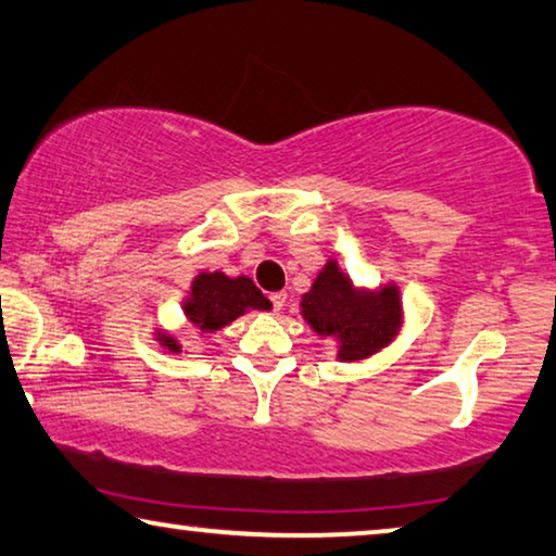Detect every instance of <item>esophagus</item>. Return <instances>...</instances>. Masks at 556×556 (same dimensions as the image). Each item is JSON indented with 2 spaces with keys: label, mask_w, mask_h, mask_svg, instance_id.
<instances>
[{
  "label": "esophagus",
  "mask_w": 556,
  "mask_h": 556,
  "mask_svg": "<svg viewBox=\"0 0 556 556\" xmlns=\"http://www.w3.org/2000/svg\"><path fill=\"white\" fill-rule=\"evenodd\" d=\"M269 302H271V312H281V309H285V304H287V294L285 292L269 294Z\"/></svg>",
  "instance_id": "esophagus-1"
}]
</instances>
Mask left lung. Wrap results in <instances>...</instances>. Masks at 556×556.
I'll list each match as a JSON object with an SVG mask.
<instances>
[{
	"label": "left lung",
	"mask_w": 556,
	"mask_h": 556,
	"mask_svg": "<svg viewBox=\"0 0 556 556\" xmlns=\"http://www.w3.org/2000/svg\"><path fill=\"white\" fill-rule=\"evenodd\" d=\"M302 314L321 337L339 333V358L358 361L376 354L401 326V302L393 287L378 294H364L351 287L337 262H329L302 299Z\"/></svg>",
	"instance_id": "8db88e82"
}]
</instances>
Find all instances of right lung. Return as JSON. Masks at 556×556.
Returning a JSON list of instances; mask_svg holds the SVG:
<instances>
[{
	"instance_id": "obj_1",
	"label": "right lung",
	"mask_w": 556,
	"mask_h": 556,
	"mask_svg": "<svg viewBox=\"0 0 556 556\" xmlns=\"http://www.w3.org/2000/svg\"><path fill=\"white\" fill-rule=\"evenodd\" d=\"M269 299L252 285V279H230L223 271H215V275H198L192 281L190 299L185 302V316L202 331H217L244 312L269 309ZM161 341L170 351H180L173 337H163Z\"/></svg>"
}]
</instances>
